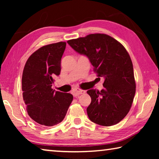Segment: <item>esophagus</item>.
<instances>
[{
    "mask_svg": "<svg viewBox=\"0 0 159 159\" xmlns=\"http://www.w3.org/2000/svg\"><path fill=\"white\" fill-rule=\"evenodd\" d=\"M72 93H73V95L76 97V96H78L79 95H81V94L85 93V91L80 89V88H74V89L72 90Z\"/></svg>",
    "mask_w": 159,
    "mask_h": 159,
    "instance_id": "1",
    "label": "esophagus"
}]
</instances>
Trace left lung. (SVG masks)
<instances>
[{
	"label": "left lung",
	"instance_id": "left-lung-1",
	"mask_svg": "<svg viewBox=\"0 0 159 159\" xmlns=\"http://www.w3.org/2000/svg\"><path fill=\"white\" fill-rule=\"evenodd\" d=\"M73 49L87 56L98 76L104 77V89L87 91L91 103L87 114L93 123L111 126L130 111L136 85L133 62L124 46L104 34H89L67 41Z\"/></svg>",
	"mask_w": 159,
	"mask_h": 159
}]
</instances>
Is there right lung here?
Masks as SVG:
<instances>
[{"instance_id":"1","label":"right lung","mask_w":159,"mask_h":159,"mask_svg":"<svg viewBox=\"0 0 159 159\" xmlns=\"http://www.w3.org/2000/svg\"><path fill=\"white\" fill-rule=\"evenodd\" d=\"M65 48V42L44 45L29 57L23 70L21 89L26 111L44 127L62 121L74 98L71 94L52 88L54 78L60 74Z\"/></svg>"}]
</instances>
